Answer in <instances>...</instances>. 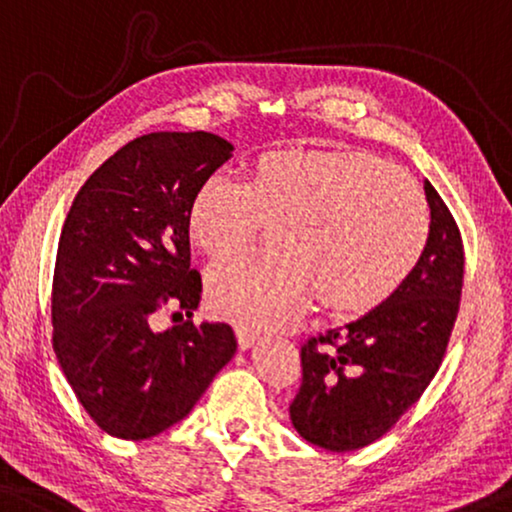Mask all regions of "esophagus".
<instances>
[{"instance_id": "esophagus-1", "label": "esophagus", "mask_w": 512, "mask_h": 512, "mask_svg": "<svg viewBox=\"0 0 512 512\" xmlns=\"http://www.w3.org/2000/svg\"><path fill=\"white\" fill-rule=\"evenodd\" d=\"M257 337H260V335H257L252 327L236 325V339H238V346H241V349H250V346L257 342Z\"/></svg>"}]
</instances>
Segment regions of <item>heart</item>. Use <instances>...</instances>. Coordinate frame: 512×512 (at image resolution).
Returning <instances> with one entry per match:
<instances>
[{
    "instance_id": "1",
    "label": "heart",
    "mask_w": 512,
    "mask_h": 512,
    "mask_svg": "<svg viewBox=\"0 0 512 512\" xmlns=\"http://www.w3.org/2000/svg\"><path fill=\"white\" fill-rule=\"evenodd\" d=\"M269 224L281 252L234 257L208 278L213 311L245 327L288 323L313 292L327 311H370L410 278L431 238L417 182L358 149H271L245 182L208 177L187 217L210 260L248 248Z\"/></svg>"
}]
</instances>
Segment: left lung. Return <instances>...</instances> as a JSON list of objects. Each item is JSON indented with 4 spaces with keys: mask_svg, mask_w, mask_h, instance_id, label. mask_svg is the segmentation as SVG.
Instances as JSON below:
<instances>
[{
    "mask_svg": "<svg viewBox=\"0 0 512 512\" xmlns=\"http://www.w3.org/2000/svg\"><path fill=\"white\" fill-rule=\"evenodd\" d=\"M431 238L386 302L302 346L290 419L306 442L353 452L391 431L438 372L463 288V243L452 213L424 182Z\"/></svg>",
    "mask_w": 512,
    "mask_h": 512,
    "instance_id": "left-lung-1",
    "label": "left lung"
}]
</instances>
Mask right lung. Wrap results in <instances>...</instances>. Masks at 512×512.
Masks as SVG:
<instances>
[{"mask_svg":"<svg viewBox=\"0 0 512 512\" xmlns=\"http://www.w3.org/2000/svg\"><path fill=\"white\" fill-rule=\"evenodd\" d=\"M213 133H149L109 156L74 196L51 290L53 351L102 431L154 438L182 421L236 353L227 323L154 332L161 306L192 316L187 217L196 192L231 156Z\"/></svg>","mask_w":512,"mask_h":512,"instance_id":"1","label":"right lung"}]
</instances>
